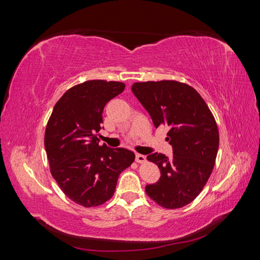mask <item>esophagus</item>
<instances>
[{"label": "esophagus", "mask_w": 260, "mask_h": 260, "mask_svg": "<svg viewBox=\"0 0 260 260\" xmlns=\"http://www.w3.org/2000/svg\"><path fill=\"white\" fill-rule=\"evenodd\" d=\"M136 161H137L138 164H143V162L146 161V157H145L144 155H142V154H137V156H136Z\"/></svg>", "instance_id": "esophagus-1"}]
</instances>
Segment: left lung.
<instances>
[{"label": "left lung", "mask_w": 260, "mask_h": 260, "mask_svg": "<svg viewBox=\"0 0 260 260\" xmlns=\"http://www.w3.org/2000/svg\"><path fill=\"white\" fill-rule=\"evenodd\" d=\"M131 90L155 127L169 128L167 140L174 153L170 159L160 153L147 156L161 176L145 192L164 208L183 207L202 192L214 169L219 147L215 117L200 93L183 82H136Z\"/></svg>", "instance_id": "obj_1"}]
</instances>
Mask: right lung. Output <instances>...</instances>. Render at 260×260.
<instances>
[{
  "instance_id": "add662e5",
  "label": "right lung",
  "mask_w": 260,
  "mask_h": 260,
  "mask_svg": "<svg viewBox=\"0 0 260 260\" xmlns=\"http://www.w3.org/2000/svg\"><path fill=\"white\" fill-rule=\"evenodd\" d=\"M119 81L89 80L68 89L46 124L44 146L53 178L69 200L96 207L113 198L117 180L136 155L99 145L102 113L124 90Z\"/></svg>"
}]
</instances>
